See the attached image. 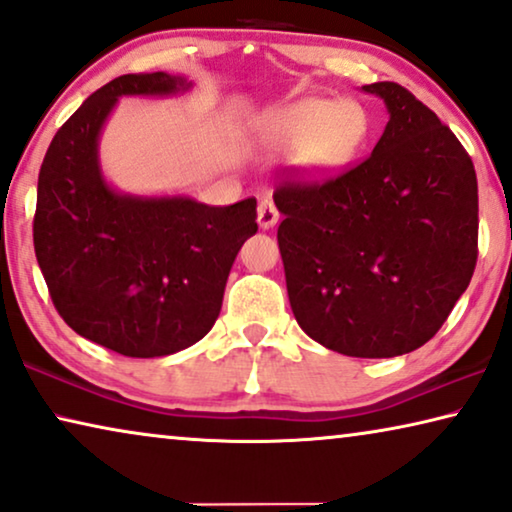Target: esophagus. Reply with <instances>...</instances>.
<instances>
[{
    "label": "esophagus",
    "instance_id": "1",
    "mask_svg": "<svg viewBox=\"0 0 512 512\" xmlns=\"http://www.w3.org/2000/svg\"><path fill=\"white\" fill-rule=\"evenodd\" d=\"M277 221H279L277 205H274L270 198H263V201L258 203V226L272 228L274 224H277Z\"/></svg>",
    "mask_w": 512,
    "mask_h": 512
}]
</instances>
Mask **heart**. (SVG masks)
Here are the masks:
<instances>
[{
  "instance_id": "1",
  "label": "heart",
  "mask_w": 512,
  "mask_h": 512,
  "mask_svg": "<svg viewBox=\"0 0 512 512\" xmlns=\"http://www.w3.org/2000/svg\"><path fill=\"white\" fill-rule=\"evenodd\" d=\"M369 117L353 101L302 99L261 120L256 138L270 150L305 147V161L316 168H339L365 143Z\"/></svg>"
}]
</instances>
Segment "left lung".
Segmentation results:
<instances>
[{
  "mask_svg": "<svg viewBox=\"0 0 512 512\" xmlns=\"http://www.w3.org/2000/svg\"><path fill=\"white\" fill-rule=\"evenodd\" d=\"M390 120L374 152L342 173L274 189L295 321L353 358L427 344L478 261V180L469 152L406 87L374 83Z\"/></svg>",
  "mask_w": 512,
  "mask_h": 512,
  "instance_id": "1",
  "label": "left lung"
}]
</instances>
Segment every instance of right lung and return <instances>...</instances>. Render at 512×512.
Here are the masks:
<instances>
[{"label":"right lung","instance_id":"1","mask_svg":"<svg viewBox=\"0 0 512 512\" xmlns=\"http://www.w3.org/2000/svg\"><path fill=\"white\" fill-rule=\"evenodd\" d=\"M182 78L127 73L96 90L55 133L39 170L34 251L57 314L127 358L182 351L212 330L231 265L258 231L256 198L120 196L103 182L96 138L122 94H170Z\"/></svg>","mask_w":512,"mask_h":512}]
</instances>
